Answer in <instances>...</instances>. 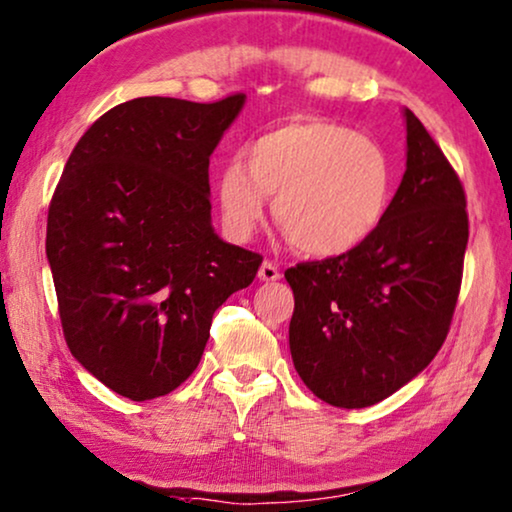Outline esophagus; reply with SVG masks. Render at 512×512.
Segmentation results:
<instances>
[{"instance_id":"1","label":"esophagus","mask_w":512,"mask_h":512,"mask_svg":"<svg viewBox=\"0 0 512 512\" xmlns=\"http://www.w3.org/2000/svg\"><path fill=\"white\" fill-rule=\"evenodd\" d=\"M283 273H280V269L273 262H262V266H259L257 271V278L264 280V283H271V280H278Z\"/></svg>"}]
</instances>
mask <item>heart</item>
Masks as SVG:
<instances>
[{
	"instance_id": "b5f03b06",
	"label": "heart",
	"mask_w": 512,
	"mask_h": 512,
	"mask_svg": "<svg viewBox=\"0 0 512 512\" xmlns=\"http://www.w3.org/2000/svg\"><path fill=\"white\" fill-rule=\"evenodd\" d=\"M222 225L236 241L273 218L299 253L341 257L362 246L385 218L392 167L369 136L322 118H299L259 134L246 162L229 160L215 181Z\"/></svg>"
}]
</instances>
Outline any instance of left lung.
<instances>
[{
    "label": "left lung",
    "mask_w": 512,
    "mask_h": 512,
    "mask_svg": "<svg viewBox=\"0 0 512 512\" xmlns=\"http://www.w3.org/2000/svg\"><path fill=\"white\" fill-rule=\"evenodd\" d=\"M406 171L362 246L285 271L299 378L336 408H366L410 383L448 336L469 243L464 187L413 111Z\"/></svg>",
    "instance_id": "8db88e82"
}]
</instances>
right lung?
<instances>
[{
	"label": "right lung",
	"mask_w": 512,
	"mask_h": 512,
	"mask_svg": "<svg viewBox=\"0 0 512 512\" xmlns=\"http://www.w3.org/2000/svg\"><path fill=\"white\" fill-rule=\"evenodd\" d=\"M246 95L139 97L71 150L48 208L46 255L78 362L120 397L174 392L197 369L213 313L262 255L211 225L208 160Z\"/></svg>",
	"instance_id": "right-lung-1"
}]
</instances>
